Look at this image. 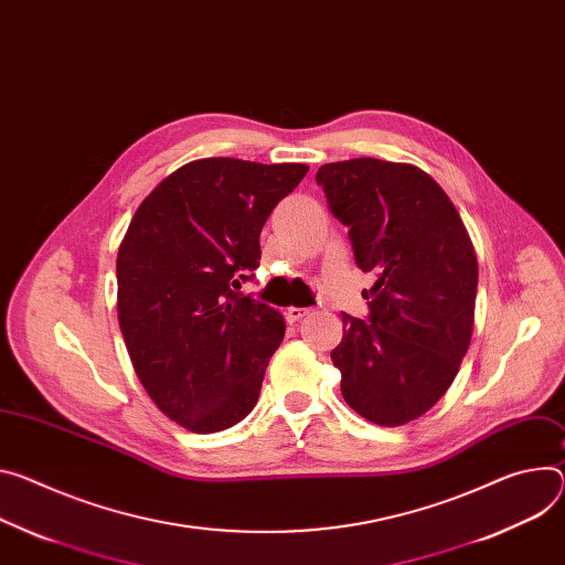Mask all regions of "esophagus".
Instances as JSON below:
<instances>
[{
  "label": "esophagus",
  "mask_w": 565,
  "mask_h": 565,
  "mask_svg": "<svg viewBox=\"0 0 565 565\" xmlns=\"http://www.w3.org/2000/svg\"><path fill=\"white\" fill-rule=\"evenodd\" d=\"M306 313H309V309H299V306H290V309L286 311V320L288 322H299Z\"/></svg>",
  "instance_id": "1"
}]
</instances>
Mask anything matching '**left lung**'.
<instances>
[{
	"mask_svg": "<svg viewBox=\"0 0 565 565\" xmlns=\"http://www.w3.org/2000/svg\"><path fill=\"white\" fill-rule=\"evenodd\" d=\"M331 214L349 227L353 259L374 273L367 320L342 313L331 351L349 407L379 426L422 417L467 355L478 259L455 204L413 164L358 158L318 169Z\"/></svg>",
	"mask_w": 565,
	"mask_h": 565,
	"instance_id": "obj_1",
	"label": "left lung"
}]
</instances>
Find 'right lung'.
Returning <instances> with one entry per match:
<instances>
[{
  "label": "right lung",
  "mask_w": 565,
  "mask_h": 565,
  "mask_svg": "<svg viewBox=\"0 0 565 565\" xmlns=\"http://www.w3.org/2000/svg\"><path fill=\"white\" fill-rule=\"evenodd\" d=\"M309 171L195 160L139 204L117 256V311L132 367L162 413L191 433L245 419L284 340L273 306L238 292L262 230Z\"/></svg>",
  "instance_id": "obj_1"
}]
</instances>
